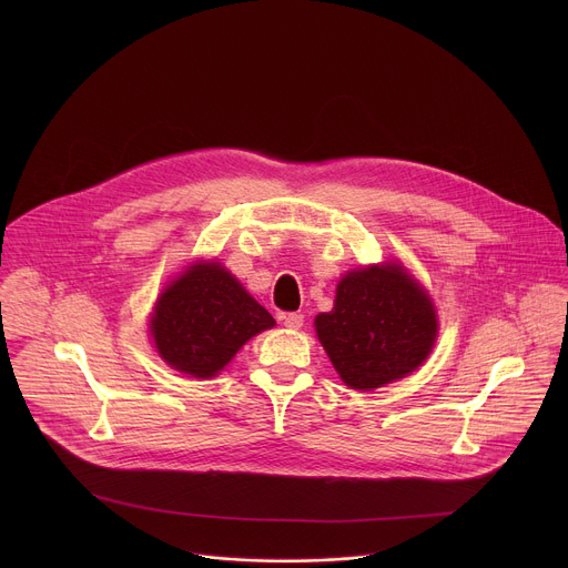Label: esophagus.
Wrapping results in <instances>:
<instances>
[{"label": "esophagus", "instance_id": "obj_1", "mask_svg": "<svg viewBox=\"0 0 568 568\" xmlns=\"http://www.w3.org/2000/svg\"><path fill=\"white\" fill-rule=\"evenodd\" d=\"M283 326L290 328V331H298L303 326V314L298 312H290L283 316Z\"/></svg>", "mask_w": 568, "mask_h": 568}]
</instances>
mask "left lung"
<instances>
[{
  "instance_id": "obj_1",
  "label": "left lung",
  "mask_w": 568,
  "mask_h": 568,
  "mask_svg": "<svg viewBox=\"0 0 568 568\" xmlns=\"http://www.w3.org/2000/svg\"><path fill=\"white\" fill-rule=\"evenodd\" d=\"M314 326L342 379L357 390L416 371L438 333L429 296L399 265L348 272L335 307L318 314Z\"/></svg>"
}]
</instances>
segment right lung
<instances>
[{
    "instance_id": "add662e5",
    "label": "right lung",
    "mask_w": 568,
    "mask_h": 568,
    "mask_svg": "<svg viewBox=\"0 0 568 568\" xmlns=\"http://www.w3.org/2000/svg\"><path fill=\"white\" fill-rule=\"evenodd\" d=\"M274 316L217 263L193 265L159 296L152 337L159 355L193 377L217 375Z\"/></svg>"
}]
</instances>
